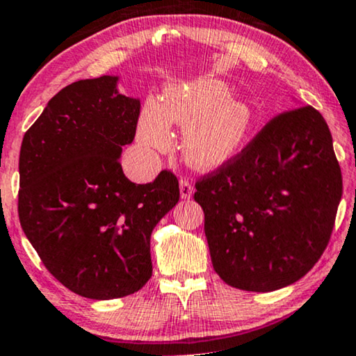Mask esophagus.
Here are the masks:
<instances>
[{
	"instance_id": "1",
	"label": "esophagus",
	"mask_w": 356,
	"mask_h": 356,
	"mask_svg": "<svg viewBox=\"0 0 356 356\" xmlns=\"http://www.w3.org/2000/svg\"><path fill=\"white\" fill-rule=\"evenodd\" d=\"M179 187H180V198H182V200H190V198H192V195H193V185H192V182H188L187 179H180Z\"/></svg>"
}]
</instances>
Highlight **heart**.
<instances>
[{"mask_svg":"<svg viewBox=\"0 0 356 356\" xmlns=\"http://www.w3.org/2000/svg\"><path fill=\"white\" fill-rule=\"evenodd\" d=\"M230 95L229 85L214 77L169 88L161 103H145L137 124L138 143L164 152L171 147V126L184 127L180 152L185 163L198 171L221 168L238 153L252 127L250 108Z\"/></svg>","mask_w":356,"mask_h":356,"instance_id":"1","label":"heart"}]
</instances>
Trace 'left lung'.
Returning <instances> with one entry per match:
<instances>
[{"label":"left lung","instance_id":"left-lung-1","mask_svg":"<svg viewBox=\"0 0 356 356\" xmlns=\"http://www.w3.org/2000/svg\"><path fill=\"white\" fill-rule=\"evenodd\" d=\"M195 187L218 276L230 287L273 292L302 279L326 250L342 172L321 113L300 106L271 119Z\"/></svg>","mask_w":356,"mask_h":356}]
</instances>
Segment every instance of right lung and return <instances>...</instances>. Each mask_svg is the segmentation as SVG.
<instances>
[{"label":"right lung","instance_id":"obj_1","mask_svg":"<svg viewBox=\"0 0 356 356\" xmlns=\"http://www.w3.org/2000/svg\"><path fill=\"white\" fill-rule=\"evenodd\" d=\"M118 76L79 80L49 99L19 156V219L49 273L74 293L121 298L152 277L149 238L179 202L177 177L134 184L119 163L140 99Z\"/></svg>","mask_w":356,"mask_h":356}]
</instances>
